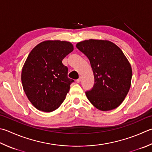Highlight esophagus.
Instances as JSON below:
<instances>
[{
	"label": "esophagus",
	"instance_id": "esophagus-1",
	"mask_svg": "<svg viewBox=\"0 0 152 152\" xmlns=\"http://www.w3.org/2000/svg\"><path fill=\"white\" fill-rule=\"evenodd\" d=\"M81 77H79V78L78 79H77L76 80V81H77V83H80V82H81Z\"/></svg>",
	"mask_w": 152,
	"mask_h": 152
}]
</instances>
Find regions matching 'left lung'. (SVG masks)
<instances>
[{
  "instance_id": "obj_1",
  "label": "left lung",
  "mask_w": 152,
  "mask_h": 152,
  "mask_svg": "<svg viewBox=\"0 0 152 152\" xmlns=\"http://www.w3.org/2000/svg\"><path fill=\"white\" fill-rule=\"evenodd\" d=\"M76 47L89 59L94 83L85 93L88 101L102 111L121 104L131 86L132 71L130 62L116 44L108 40L90 39Z\"/></svg>"
}]
</instances>
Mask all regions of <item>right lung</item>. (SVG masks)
<instances>
[{
	"instance_id": "add662e5",
	"label": "right lung",
	"mask_w": 152,
	"mask_h": 152,
	"mask_svg": "<svg viewBox=\"0 0 152 152\" xmlns=\"http://www.w3.org/2000/svg\"><path fill=\"white\" fill-rule=\"evenodd\" d=\"M73 50L69 42L46 40L34 47L22 67L21 80L26 95L34 107L50 113L65 99L74 80L62 60Z\"/></svg>"
}]
</instances>
